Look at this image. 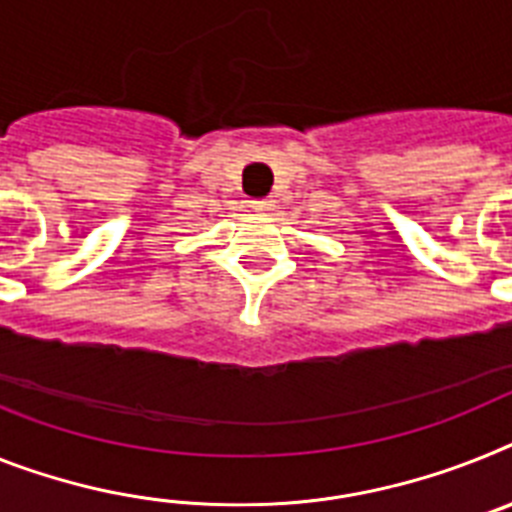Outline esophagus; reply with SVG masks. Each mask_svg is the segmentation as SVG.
<instances>
[{"mask_svg":"<svg viewBox=\"0 0 512 512\" xmlns=\"http://www.w3.org/2000/svg\"><path fill=\"white\" fill-rule=\"evenodd\" d=\"M252 208H255V213H260V216H268L270 210L276 208V203L268 200V197H263V200H252Z\"/></svg>","mask_w":512,"mask_h":512,"instance_id":"esophagus-1","label":"esophagus"}]
</instances>
